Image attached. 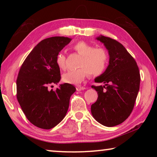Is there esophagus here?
Segmentation results:
<instances>
[{
	"label": "esophagus",
	"instance_id": "obj_1",
	"mask_svg": "<svg viewBox=\"0 0 157 157\" xmlns=\"http://www.w3.org/2000/svg\"><path fill=\"white\" fill-rule=\"evenodd\" d=\"M84 89H86V88H85L84 86H76V90L78 91H82V90H84Z\"/></svg>",
	"mask_w": 157,
	"mask_h": 157
}]
</instances>
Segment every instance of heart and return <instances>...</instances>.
I'll list each match as a JSON object with an SVG mask.
<instances>
[{"instance_id": "obj_1", "label": "heart", "mask_w": 157, "mask_h": 157, "mask_svg": "<svg viewBox=\"0 0 157 157\" xmlns=\"http://www.w3.org/2000/svg\"><path fill=\"white\" fill-rule=\"evenodd\" d=\"M73 50L81 56L78 68L71 69L63 74L62 79L68 84H77L83 81L89 75L99 76L105 72L109 62V55L103 48H95L88 42L80 41L73 46ZM56 64L60 69L66 68V56L59 52L55 59Z\"/></svg>"}]
</instances>
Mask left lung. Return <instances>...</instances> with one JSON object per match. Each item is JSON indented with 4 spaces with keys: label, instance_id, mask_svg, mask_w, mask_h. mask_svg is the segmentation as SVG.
<instances>
[{
    "label": "left lung",
    "instance_id": "1",
    "mask_svg": "<svg viewBox=\"0 0 157 157\" xmlns=\"http://www.w3.org/2000/svg\"><path fill=\"white\" fill-rule=\"evenodd\" d=\"M96 39L104 44L109 61L105 72L95 79L104 86H91L98 95L91 107V113L102 125L113 127L132 113L139 91L140 72L136 61L121 43L102 35Z\"/></svg>",
    "mask_w": 157,
    "mask_h": 157
}]
</instances>
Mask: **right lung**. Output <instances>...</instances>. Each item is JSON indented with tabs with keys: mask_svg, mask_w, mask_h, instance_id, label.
I'll return each instance as SVG.
<instances>
[{
	"mask_svg": "<svg viewBox=\"0 0 157 157\" xmlns=\"http://www.w3.org/2000/svg\"><path fill=\"white\" fill-rule=\"evenodd\" d=\"M71 38L53 36L34 48L20 68L17 79V98L28 120L34 125L50 129L64 118L71 96L76 89L68 83L55 91L48 87L60 81L57 55L70 43Z\"/></svg>",
	"mask_w": 157,
	"mask_h": 157,
	"instance_id": "right-lung-1",
	"label": "right lung"
}]
</instances>
